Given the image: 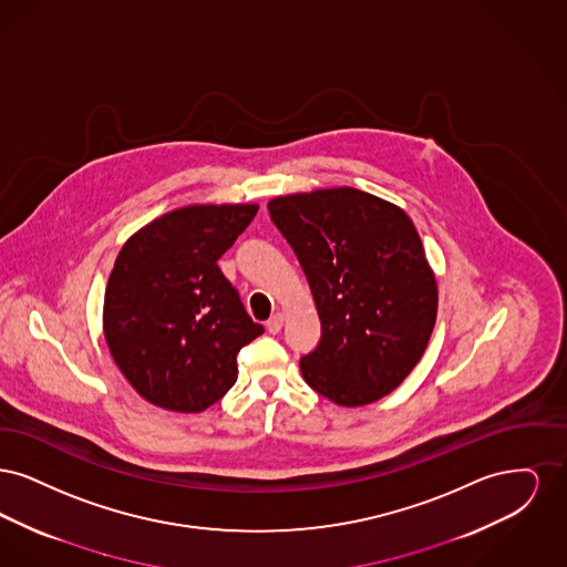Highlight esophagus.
I'll return each instance as SVG.
<instances>
[{"instance_id": "esophagus-1", "label": "esophagus", "mask_w": 567, "mask_h": 567, "mask_svg": "<svg viewBox=\"0 0 567 567\" xmlns=\"http://www.w3.org/2000/svg\"><path fill=\"white\" fill-rule=\"evenodd\" d=\"M282 323H285V317L280 312H276V315H271L270 321L266 323V327H268L270 333H278L282 329Z\"/></svg>"}]
</instances>
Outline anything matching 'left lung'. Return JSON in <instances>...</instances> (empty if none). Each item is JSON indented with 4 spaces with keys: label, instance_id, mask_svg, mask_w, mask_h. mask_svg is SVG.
Instances as JSON below:
<instances>
[{
    "label": "left lung",
    "instance_id": "left-lung-1",
    "mask_svg": "<svg viewBox=\"0 0 567 567\" xmlns=\"http://www.w3.org/2000/svg\"><path fill=\"white\" fill-rule=\"evenodd\" d=\"M268 210L321 319L317 349L299 359L301 377L336 404L384 398L423 357L437 312L435 278L412 220L351 187L276 197Z\"/></svg>",
    "mask_w": 567,
    "mask_h": 567
}]
</instances>
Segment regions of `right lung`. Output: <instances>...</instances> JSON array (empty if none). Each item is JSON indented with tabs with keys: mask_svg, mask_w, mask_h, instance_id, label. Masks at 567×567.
<instances>
[{
	"mask_svg": "<svg viewBox=\"0 0 567 567\" xmlns=\"http://www.w3.org/2000/svg\"><path fill=\"white\" fill-rule=\"evenodd\" d=\"M259 206H187L121 248L104 297L112 359L151 404L202 412L238 378V352L264 324L244 310L218 259Z\"/></svg>",
	"mask_w": 567,
	"mask_h": 567,
	"instance_id": "add662e5",
	"label": "right lung"
}]
</instances>
